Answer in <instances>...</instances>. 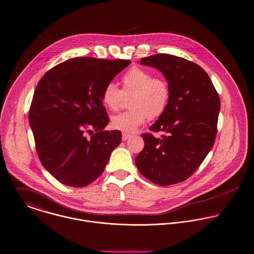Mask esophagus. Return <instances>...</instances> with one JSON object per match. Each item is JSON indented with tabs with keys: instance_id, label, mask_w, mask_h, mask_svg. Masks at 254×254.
<instances>
[{
	"instance_id": "1",
	"label": "esophagus",
	"mask_w": 254,
	"mask_h": 254,
	"mask_svg": "<svg viewBox=\"0 0 254 254\" xmlns=\"http://www.w3.org/2000/svg\"><path fill=\"white\" fill-rule=\"evenodd\" d=\"M130 136H131V135L128 134V133H123V134H122V139H123V141H126V140H127Z\"/></svg>"
}]
</instances>
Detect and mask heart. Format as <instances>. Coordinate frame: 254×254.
Instances as JSON below:
<instances>
[{"mask_svg":"<svg viewBox=\"0 0 254 254\" xmlns=\"http://www.w3.org/2000/svg\"><path fill=\"white\" fill-rule=\"evenodd\" d=\"M123 88L116 84H106L102 91V102L110 111H117L124 96L132 94L128 106L131 110L114 116L111 127L124 133H133L146 120L159 118L166 110L170 96V86L161 77H154L149 70L133 66L122 77Z\"/></svg>","mask_w":254,"mask_h":254,"instance_id":"heart-1","label":"heart"}]
</instances>
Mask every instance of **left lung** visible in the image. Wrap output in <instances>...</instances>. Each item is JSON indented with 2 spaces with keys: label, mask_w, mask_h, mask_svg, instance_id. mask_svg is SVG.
<instances>
[{
  "label": "left lung",
  "mask_w": 254,
  "mask_h": 254,
  "mask_svg": "<svg viewBox=\"0 0 254 254\" xmlns=\"http://www.w3.org/2000/svg\"><path fill=\"white\" fill-rule=\"evenodd\" d=\"M140 64L160 70L171 96L165 112L149 127L165 134H142L144 148L135 158L142 176L164 187L189 179L214 145L220 111L219 95L198 64L169 54H156Z\"/></svg>",
  "instance_id": "8db88e82"
}]
</instances>
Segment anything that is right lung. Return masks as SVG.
<instances>
[{
	"label": "right lung",
	"mask_w": 254,
	"mask_h": 254,
	"mask_svg": "<svg viewBox=\"0 0 254 254\" xmlns=\"http://www.w3.org/2000/svg\"><path fill=\"white\" fill-rule=\"evenodd\" d=\"M128 60L81 57L47 71L38 82L28 120L43 167L73 188L94 182L120 145L119 130H104L109 117L102 102L106 84L130 64ZM96 133L86 138V132Z\"/></svg>",
	"instance_id": "obj_1"
}]
</instances>
